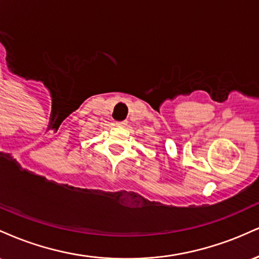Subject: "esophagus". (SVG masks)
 <instances>
[{
    "label": "esophagus",
    "mask_w": 259,
    "mask_h": 259,
    "mask_svg": "<svg viewBox=\"0 0 259 259\" xmlns=\"http://www.w3.org/2000/svg\"><path fill=\"white\" fill-rule=\"evenodd\" d=\"M117 126H125L126 124H127V121L126 120H123V121H117Z\"/></svg>",
    "instance_id": "1"
}]
</instances>
